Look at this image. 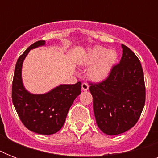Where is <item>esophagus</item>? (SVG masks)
Returning <instances> with one entry per match:
<instances>
[{
  "label": "esophagus",
  "mask_w": 158,
  "mask_h": 158,
  "mask_svg": "<svg viewBox=\"0 0 158 158\" xmlns=\"http://www.w3.org/2000/svg\"><path fill=\"white\" fill-rule=\"evenodd\" d=\"M89 89V85L87 83H83L82 84V90L84 91H87Z\"/></svg>",
  "instance_id": "1"
}]
</instances>
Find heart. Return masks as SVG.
<instances>
[{"mask_svg": "<svg viewBox=\"0 0 158 158\" xmlns=\"http://www.w3.org/2000/svg\"><path fill=\"white\" fill-rule=\"evenodd\" d=\"M117 58L115 51L108 50L102 46H95L87 52L84 59L85 65H91L89 75L94 81H103L109 76Z\"/></svg>", "mask_w": 158, "mask_h": 158, "instance_id": "heart-1", "label": "heart"}]
</instances>
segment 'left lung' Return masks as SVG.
Here are the masks:
<instances>
[{"mask_svg":"<svg viewBox=\"0 0 158 158\" xmlns=\"http://www.w3.org/2000/svg\"><path fill=\"white\" fill-rule=\"evenodd\" d=\"M122 57L109 76L99 84H90L94 111L99 129L106 135L127 131L137 123L145 104L143 71L139 60L121 44Z\"/></svg>","mask_w":158,"mask_h":158,"instance_id":"8db88e82","label":"left lung"}]
</instances>
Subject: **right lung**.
<instances>
[{
	"mask_svg": "<svg viewBox=\"0 0 158 158\" xmlns=\"http://www.w3.org/2000/svg\"><path fill=\"white\" fill-rule=\"evenodd\" d=\"M44 45L45 41H38L19 57L12 84V101L19 119L28 130L49 135L62 128L69 108L81 93V83L60 84L43 94H33L26 90L22 81L23 60L29 51Z\"/></svg>",
	"mask_w": 158,
	"mask_h": 158,
	"instance_id": "1",
	"label": "right lung"
}]
</instances>
